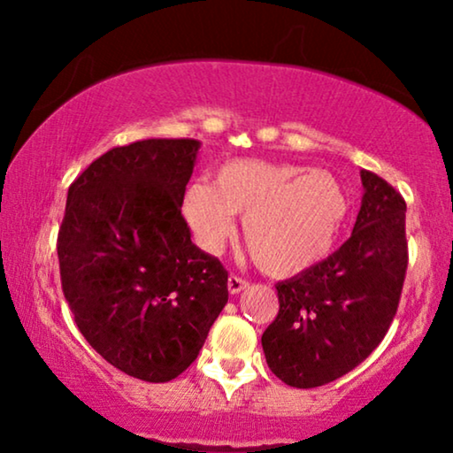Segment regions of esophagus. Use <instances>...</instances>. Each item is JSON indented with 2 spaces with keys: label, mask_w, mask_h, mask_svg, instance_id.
I'll use <instances>...</instances> for the list:
<instances>
[{
  "label": "esophagus",
  "mask_w": 453,
  "mask_h": 453,
  "mask_svg": "<svg viewBox=\"0 0 453 453\" xmlns=\"http://www.w3.org/2000/svg\"><path fill=\"white\" fill-rule=\"evenodd\" d=\"M247 287H250V282H247L245 278L234 276V274L228 276V293L231 295H239L241 290H245Z\"/></svg>",
  "instance_id": "34e87169"
}]
</instances>
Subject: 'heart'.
Listing matches in <instances>:
<instances>
[{
  "label": "heart",
  "instance_id": "heart-1",
  "mask_svg": "<svg viewBox=\"0 0 453 453\" xmlns=\"http://www.w3.org/2000/svg\"><path fill=\"white\" fill-rule=\"evenodd\" d=\"M349 196L336 175L290 163L239 158L191 183L183 214L203 251L216 253L243 216V237L256 264L272 276L311 270L330 256L349 216Z\"/></svg>",
  "mask_w": 453,
  "mask_h": 453
}]
</instances>
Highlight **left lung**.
Listing matches in <instances>:
<instances>
[{"instance_id":"1","label":"left lung","mask_w":453,"mask_h":453,"mask_svg":"<svg viewBox=\"0 0 453 453\" xmlns=\"http://www.w3.org/2000/svg\"><path fill=\"white\" fill-rule=\"evenodd\" d=\"M365 188L350 239L315 268L278 282L265 363L293 388H319L373 352L392 326L408 265L406 202L386 179L361 171Z\"/></svg>"}]
</instances>
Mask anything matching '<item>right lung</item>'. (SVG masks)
Masks as SVG:
<instances>
[{"mask_svg":"<svg viewBox=\"0 0 453 453\" xmlns=\"http://www.w3.org/2000/svg\"><path fill=\"white\" fill-rule=\"evenodd\" d=\"M197 150L189 138L111 148L67 189L65 301L92 349L142 381L181 375L228 301V272L191 243L181 214Z\"/></svg>","mask_w":453,"mask_h":453,"instance_id":"obj_1","label":"right lung"}]
</instances>
